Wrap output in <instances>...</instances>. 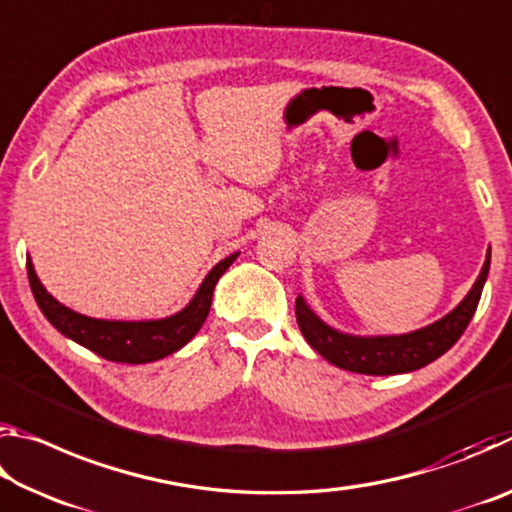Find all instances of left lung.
Here are the masks:
<instances>
[{
  "mask_svg": "<svg viewBox=\"0 0 512 512\" xmlns=\"http://www.w3.org/2000/svg\"><path fill=\"white\" fill-rule=\"evenodd\" d=\"M488 271L490 248L470 293L447 316L409 334L357 336L339 332V329L329 327L325 320H320L302 296L296 300V318L307 343L320 357L334 363V366L359 372V375H400V372H413L443 357L461 339V334L470 325L476 305L481 300Z\"/></svg>",
  "mask_w": 512,
  "mask_h": 512,
  "instance_id": "1",
  "label": "left lung"
}]
</instances>
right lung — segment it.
Wrapping results in <instances>:
<instances>
[{
  "instance_id": "add662e5",
  "label": "right lung",
  "mask_w": 512,
  "mask_h": 512,
  "mask_svg": "<svg viewBox=\"0 0 512 512\" xmlns=\"http://www.w3.org/2000/svg\"><path fill=\"white\" fill-rule=\"evenodd\" d=\"M239 253H232L221 259L210 273L205 275L201 287L194 293L185 309L178 314L158 320H103L83 316L72 311L51 296L38 280L31 257H27L29 284L38 307L45 318L60 334L76 341L83 348L97 352L99 357L117 363H151L178 352L183 345L194 339L198 329L203 327L212 307L214 287L219 277L228 271Z\"/></svg>"
}]
</instances>
